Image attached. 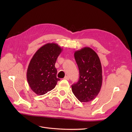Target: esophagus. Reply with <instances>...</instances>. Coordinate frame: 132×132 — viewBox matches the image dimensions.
<instances>
[{
	"mask_svg": "<svg viewBox=\"0 0 132 132\" xmlns=\"http://www.w3.org/2000/svg\"><path fill=\"white\" fill-rule=\"evenodd\" d=\"M64 79H66V80H69V77L68 76H66V77H64Z\"/></svg>",
	"mask_w": 132,
	"mask_h": 132,
	"instance_id": "34e87169",
	"label": "esophagus"
}]
</instances>
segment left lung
I'll return each mask as SVG.
<instances>
[{"instance_id":"left-lung-1","label":"left lung","mask_w":132,"mask_h":132,"mask_svg":"<svg viewBox=\"0 0 132 132\" xmlns=\"http://www.w3.org/2000/svg\"><path fill=\"white\" fill-rule=\"evenodd\" d=\"M74 57L79 68V79L71 86L72 91L80 102H91L97 96L102 85V68L99 57L88 47L75 51Z\"/></svg>"}]
</instances>
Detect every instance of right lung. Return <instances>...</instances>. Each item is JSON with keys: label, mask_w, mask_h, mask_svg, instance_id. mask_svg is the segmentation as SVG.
<instances>
[{"label": "right lung", "mask_w": 132, "mask_h": 132, "mask_svg": "<svg viewBox=\"0 0 132 132\" xmlns=\"http://www.w3.org/2000/svg\"><path fill=\"white\" fill-rule=\"evenodd\" d=\"M62 49L55 43H48L41 47L30 60L27 78L32 90L43 95L54 88L57 82L55 63Z\"/></svg>", "instance_id": "obj_1"}]
</instances>
